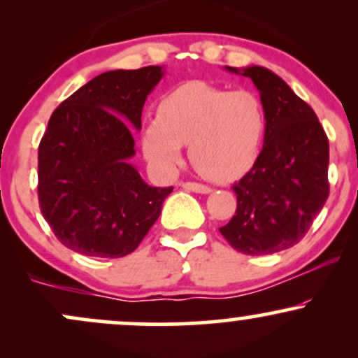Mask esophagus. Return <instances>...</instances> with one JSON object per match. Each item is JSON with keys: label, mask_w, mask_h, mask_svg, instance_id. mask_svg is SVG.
Returning <instances> with one entry per match:
<instances>
[{"label": "esophagus", "mask_w": 358, "mask_h": 358, "mask_svg": "<svg viewBox=\"0 0 358 358\" xmlns=\"http://www.w3.org/2000/svg\"><path fill=\"white\" fill-rule=\"evenodd\" d=\"M182 187L185 190L188 192H195V193H203V195H207V193L212 192L210 187H207V185H202V183H195V182H185L182 183Z\"/></svg>", "instance_id": "esophagus-1"}]
</instances>
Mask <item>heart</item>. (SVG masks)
<instances>
[{"label": "heart", "instance_id": "obj_1", "mask_svg": "<svg viewBox=\"0 0 358 358\" xmlns=\"http://www.w3.org/2000/svg\"><path fill=\"white\" fill-rule=\"evenodd\" d=\"M266 110L250 90L188 82L168 92L141 134L143 153L158 170H176L188 145L190 162L213 182L239 178L256 163Z\"/></svg>", "mask_w": 358, "mask_h": 358}]
</instances>
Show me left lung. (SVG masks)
I'll list each match as a JSON object with an SVG mask.
<instances>
[{
    "mask_svg": "<svg viewBox=\"0 0 358 358\" xmlns=\"http://www.w3.org/2000/svg\"><path fill=\"white\" fill-rule=\"evenodd\" d=\"M225 69L254 82L266 134L254 166L232 187L236 215L220 234L248 256L281 252L305 237L327 202L328 138L315 110L269 69Z\"/></svg>",
    "mask_w": 358,
    "mask_h": 358,
    "instance_id": "8db88e82",
    "label": "left lung"
}]
</instances>
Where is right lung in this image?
<instances>
[{
    "label": "right lung",
    "mask_w": 358,
    "mask_h": 358,
    "mask_svg": "<svg viewBox=\"0 0 358 358\" xmlns=\"http://www.w3.org/2000/svg\"><path fill=\"white\" fill-rule=\"evenodd\" d=\"M165 71H110L53 110L38 146V202L65 248L90 257L133 252L173 187H150L129 163L131 129H141L146 97Z\"/></svg>",
    "instance_id": "add662e5"
}]
</instances>
